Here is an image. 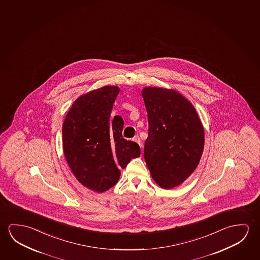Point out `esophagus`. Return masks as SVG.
<instances>
[{"label": "esophagus", "mask_w": 260, "mask_h": 260, "mask_svg": "<svg viewBox=\"0 0 260 260\" xmlns=\"http://www.w3.org/2000/svg\"><path fill=\"white\" fill-rule=\"evenodd\" d=\"M134 141L135 142H136L137 144H139L140 145L141 147H143V145H142V143H141L140 138H139V136H136L134 137Z\"/></svg>", "instance_id": "34e87169"}]
</instances>
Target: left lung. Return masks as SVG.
Segmentation results:
<instances>
[{
  "mask_svg": "<svg viewBox=\"0 0 260 260\" xmlns=\"http://www.w3.org/2000/svg\"><path fill=\"white\" fill-rule=\"evenodd\" d=\"M148 137L144 160L157 184L180 185L198 166L204 148V129L192 104L173 89L145 87Z\"/></svg>",
  "mask_w": 260,
  "mask_h": 260,
  "instance_id": "obj_1",
  "label": "left lung"
}]
</instances>
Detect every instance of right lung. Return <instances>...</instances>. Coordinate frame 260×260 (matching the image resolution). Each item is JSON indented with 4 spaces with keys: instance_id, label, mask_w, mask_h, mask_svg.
<instances>
[{
    "instance_id": "1",
    "label": "right lung",
    "mask_w": 260,
    "mask_h": 260,
    "mask_svg": "<svg viewBox=\"0 0 260 260\" xmlns=\"http://www.w3.org/2000/svg\"><path fill=\"white\" fill-rule=\"evenodd\" d=\"M119 87L105 86L80 95L62 125V143L67 162L82 185L104 192L116 185L120 168L140 156L136 142L123 138L124 120L110 119Z\"/></svg>"
}]
</instances>
